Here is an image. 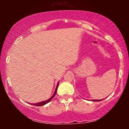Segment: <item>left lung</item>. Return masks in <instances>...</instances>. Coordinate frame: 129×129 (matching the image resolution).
<instances>
[{"mask_svg": "<svg viewBox=\"0 0 129 129\" xmlns=\"http://www.w3.org/2000/svg\"><path fill=\"white\" fill-rule=\"evenodd\" d=\"M102 100H93V101H102Z\"/></svg>", "mask_w": 129, "mask_h": 129, "instance_id": "1", "label": "left lung"}]
</instances>
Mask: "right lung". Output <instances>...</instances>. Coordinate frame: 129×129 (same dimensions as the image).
<instances>
[{
	"instance_id": "add662e5",
	"label": "right lung",
	"mask_w": 129,
	"mask_h": 129,
	"mask_svg": "<svg viewBox=\"0 0 129 129\" xmlns=\"http://www.w3.org/2000/svg\"><path fill=\"white\" fill-rule=\"evenodd\" d=\"M58 85H59V82H57V86H56V89H55V91H54V94H53V95L51 98H50V99H48V100H46V101H44L40 102V103H38L32 104V105H33V106H44V105L46 104L49 103L50 101L52 100L53 98H54V96H55L56 93V92H57V88H58Z\"/></svg>"
}]
</instances>
